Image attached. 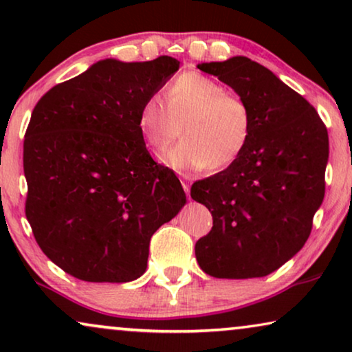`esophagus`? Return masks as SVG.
<instances>
[{
	"label": "esophagus",
	"mask_w": 352,
	"mask_h": 352,
	"mask_svg": "<svg viewBox=\"0 0 352 352\" xmlns=\"http://www.w3.org/2000/svg\"><path fill=\"white\" fill-rule=\"evenodd\" d=\"M182 187H184L186 194L189 195V177L187 176H182Z\"/></svg>",
	"instance_id": "esophagus-1"
}]
</instances>
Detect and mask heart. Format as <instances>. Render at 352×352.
<instances>
[{"label": "heart", "instance_id": "b5f03b06", "mask_svg": "<svg viewBox=\"0 0 352 352\" xmlns=\"http://www.w3.org/2000/svg\"><path fill=\"white\" fill-rule=\"evenodd\" d=\"M182 131V141L162 155L179 171L223 170L239 160L253 134V112L247 100L200 72H184L165 89V102L152 94L138 113L144 141L162 152Z\"/></svg>", "mask_w": 352, "mask_h": 352}]
</instances>
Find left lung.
<instances>
[{
  "label": "left lung",
  "instance_id": "left-lung-1",
  "mask_svg": "<svg viewBox=\"0 0 352 352\" xmlns=\"http://www.w3.org/2000/svg\"><path fill=\"white\" fill-rule=\"evenodd\" d=\"M247 100L253 134L242 157L192 184L213 216L195 243L201 271L216 278L264 277L302 248L325 194L329 133L316 109L248 57L197 65Z\"/></svg>",
  "mask_w": 352,
  "mask_h": 352
}]
</instances>
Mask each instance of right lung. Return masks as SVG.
Segmentation results:
<instances>
[{"instance_id":"1","label":"right lung","mask_w":352,"mask_h":352,"mask_svg":"<svg viewBox=\"0 0 352 352\" xmlns=\"http://www.w3.org/2000/svg\"><path fill=\"white\" fill-rule=\"evenodd\" d=\"M179 69L104 59L38 100L23 141L25 214L43 253L85 282L146 272L148 243L186 205L170 168L153 162L138 113Z\"/></svg>"}]
</instances>
